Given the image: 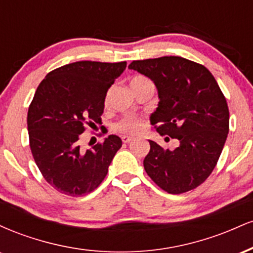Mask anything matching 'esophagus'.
<instances>
[{"label": "esophagus", "mask_w": 253, "mask_h": 253, "mask_svg": "<svg viewBox=\"0 0 253 253\" xmlns=\"http://www.w3.org/2000/svg\"><path fill=\"white\" fill-rule=\"evenodd\" d=\"M121 139H123V143L124 144H127V143H129V141L133 140L132 136H128V135H124Z\"/></svg>", "instance_id": "34e87169"}]
</instances>
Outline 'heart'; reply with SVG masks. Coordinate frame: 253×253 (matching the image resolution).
I'll return each mask as SVG.
<instances>
[{"instance_id": "1", "label": "heart", "mask_w": 253, "mask_h": 253, "mask_svg": "<svg viewBox=\"0 0 253 253\" xmlns=\"http://www.w3.org/2000/svg\"><path fill=\"white\" fill-rule=\"evenodd\" d=\"M145 81H149L144 76H134L130 80V86L136 85L139 83H143ZM144 127L143 119L136 117V115H126V117L121 118L118 123L114 124V129L118 132L125 133V134L134 135L138 134Z\"/></svg>"}]
</instances>
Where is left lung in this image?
Wrapping results in <instances>:
<instances>
[{
	"label": "left lung",
	"mask_w": 253,
	"mask_h": 253,
	"mask_svg": "<svg viewBox=\"0 0 253 253\" xmlns=\"http://www.w3.org/2000/svg\"><path fill=\"white\" fill-rule=\"evenodd\" d=\"M128 69L155 82L159 102L151 125L179 143L169 150L149 140L145 171L169 194L195 189L214 170L228 134V106L219 84L206 66L182 57L133 60Z\"/></svg>",
	"instance_id": "1"
}]
</instances>
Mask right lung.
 I'll list each match as a JSON object with an SVG mask.
<instances>
[{
	"label": "right lung",
	"instance_id": "1",
	"mask_svg": "<svg viewBox=\"0 0 253 253\" xmlns=\"http://www.w3.org/2000/svg\"><path fill=\"white\" fill-rule=\"evenodd\" d=\"M127 63L82 60L54 69L38 86L27 114L30 147L48 184L77 197L94 191L123 141L109 135L90 150L80 147L86 126L101 124L104 98Z\"/></svg>",
	"mask_w": 253,
	"mask_h": 253
}]
</instances>
